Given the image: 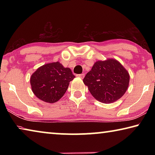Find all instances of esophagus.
Wrapping results in <instances>:
<instances>
[{
  "label": "esophagus",
  "mask_w": 155,
  "mask_h": 155,
  "mask_svg": "<svg viewBox=\"0 0 155 155\" xmlns=\"http://www.w3.org/2000/svg\"><path fill=\"white\" fill-rule=\"evenodd\" d=\"M77 76L78 77H80L81 78H83L84 77H85V74H78Z\"/></svg>",
  "instance_id": "obj_1"
}]
</instances>
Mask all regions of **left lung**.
I'll list each match as a JSON object with an SVG mask.
<instances>
[{
    "label": "left lung",
    "instance_id": "8db88e82",
    "mask_svg": "<svg viewBox=\"0 0 155 155\" xmlns=\"http://www.w3.org/2000/svg\"><path fill=\"white\" fill-rule=\"evenodd\" d=\"M130 77L127 70L114 59L95 62L83 78L91 95L97 101L108 104L117 101L127 91Z\"/></svg>",
    "mask_w": 155,
    "mask_h": 155
}]
</instances>
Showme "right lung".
I'll return each instance as SVG.
<instances>
[{
  "mask_svg": "<svg viewBox=\"0 0 155 155\" xmlns=\"http://www.w3.org/2000/svg\"><path fill=\"white\" fill-rule=\"evenodd\" d=\"M75 77L69 68L59 61L44 64L31 77V90L39 99L54 103L64 95L70 82Z\"/></svg>",
  "mask_w": 155,
  "mask_h": 155,
  "instance_id": "1",
  "label": "right lung"
}]
</instances>
